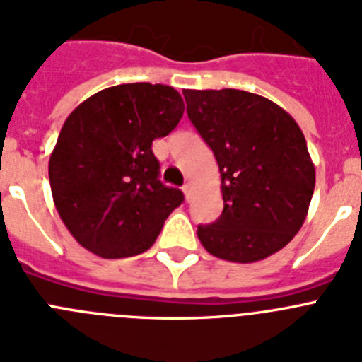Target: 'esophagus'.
Here are the masks:
<instances>
[{
	"instance_id": "obj_1",
	"label": "esophagus",
	"mask_w": 362,
	"mask_h": 362,
	"mask_svg": "<svg viewBox=\"0 0 362 362\" xmlns=\"http://www.w3.org/2000/svg\"><path fill=\"white\" fill-rule=\"evenodd\" d=\"M183 192H185V196H187V199H190V196H192V185L190 183H185Z\"/></svg>"
}]
</instances>
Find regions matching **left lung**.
<instances>
[{"label":"left lung","mask_w":362,"mask_h":362,"mask_svg":"<svg viewBox=\"0 0 362 362\" xmlns=\"http://www.w3.org/2000/svg\"><path fill=\"white\" fill-rule=\"evenodd\" d=\"M187 112L214 150L225 209L197 226L204 250L255 263L288 245L308 214L315 166L288 112L252 92L185 90Z\"/></svg>","instance_id":"left-lung-1"}]
</instances>
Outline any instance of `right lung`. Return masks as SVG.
Returning <instances> with one entry per match:
<instances>
[{
  "label": "right lung",
  "instance_id": "obj_1",
  "mask_svg": "<svg viewBox=\"0 0 362 362\" xmlns=\"http://www.w3.org/2000/svg\"><path fill=\"white\" fill-rule=\"evenodd\" d=\"M179 92L129 83L99 90L70 112L50 153L56 210L72 238L103 259L143 254L183 192L159 181L152 141L183 117Z\"/></svg>",
  "mask_w": 362,
  "mask_h": 362
}]
</instances>
